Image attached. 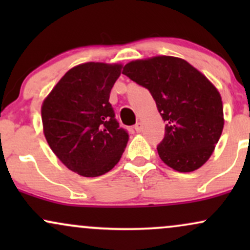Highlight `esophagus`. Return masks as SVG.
<instances>
[{
  "mask_svg": "<svg viewBox=\"0 0 250 250\" xmlns=\"http://www.w3.org/2000/svg\"><path fill=\"white\" fill-rule=\"evenodd\" d=\"M134 128H135V130L137 131V133H141L142 129H143V127H142V123H141V122H137L136 125H134Z\"/></svg>",
  "mask_w": 250,
  "mask_h": 250,
  "instance_id": "1",
  "label": "esophagus"
}]
</instances>
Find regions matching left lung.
Here are the masks:
<instances>
[{"instance_id": "1", "label": "left lung", "mask_w": 250, "mask_h": 250, "mask_svg": "<svg viewBox=\"0 0 250 250\" xmlns=\"http://www.w3.org/2000/svg\"><path fill=\"white\" fill-rule=\"evenodd\" d=\"M122 74L150 91L166 122L157 146L162 161L181 173L205 165L225 125L220 93L207 77L173 56L129 62Z\"/></svg>"}]
</instances>
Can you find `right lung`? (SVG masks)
I'll return each mask as SVG.
<instances>
[{"instance_id": "right-lung-1", "label": "right lung", "mask_w": 250, "mask_h": 250, "mask_svg": "<svg viewBox=\"0 0 250 250\" xmlns=\"http://www.w3.org/2000/svg\"><path fill=\"white\" fill-rule=\"evenodd\" d=\"M121 64L88 62L60 80L42 104L44 136L70 170L85 177L108 173L121 159L129 134L109 102Z\"/></svg>"}]
</instances>
